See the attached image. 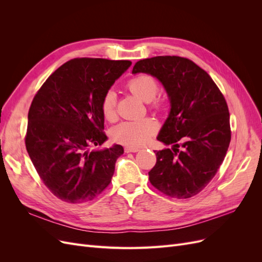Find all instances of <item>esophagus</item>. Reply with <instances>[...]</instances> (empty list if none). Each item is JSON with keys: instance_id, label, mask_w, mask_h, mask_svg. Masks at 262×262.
Returning <instances> with one entry per match:
<instances>
[{"instance_id": "34e87169", "label": "esophagus", "mask_w": 262, "mask_h": 262, "mask_svg": "<svg viewBox=\"0 0 262 262\" xmlns=\"http://www.w3.org/2000/svg\"><path fill=\"white\" fill-rule=\"evenodd\" d=\"M138 150H140L138 147H129V146L124 147V153H136Z\"/></svg>"}]
</instances>
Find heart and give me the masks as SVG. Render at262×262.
<instances>
[{
	"label": "heart",
	"mask_w": 262,
	"mask_h": 262,
	"mask_svg": "<svg viewBox=\"0 0 262 262\" xmlns=\"http://www.w3.org/2000/svg\"><path fill=\"white\" fill-rule=\"evenodd\" d=\"M128 90L141 98L147 101L149 108L161 110L164 101L157 98L160 85L156 78L147 73H141L131 77L126 82ZM100 112L107 121L113 122L117 119V95L113 90L107 91L100 100ZM158 125L152 118H144L136 121H124L117 124L110 131V137L116 143L129 147H139L146 144L157 132Z\"/></svg>",
	"instance_id": "1"
}]
</instances>
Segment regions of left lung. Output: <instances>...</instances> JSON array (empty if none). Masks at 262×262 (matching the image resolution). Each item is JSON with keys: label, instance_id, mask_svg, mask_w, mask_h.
I'll return each instance as SVG.
<instances>
[{"label": "left lung", "instance_id": "left-lung-1", "mask_svg": "<svg viewBox=\"0 0 262 262\" xmlns=\"http://www.w3.org/2000/svg\"><path fill=\"white\" fill-rule=\"evenodd\" d=\"M140 72L157 77L171 104L157 140L173 147L155 150L149 182L166 195L188 199L208 186L224 161L232 137L226 100L211 76L187 58L140 60L132 73Z\"/></svg>", "mask_w": 262, "mask_h": 262}]
</instances>
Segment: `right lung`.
<instances>
[{"mask_svg":"<svg viewBox=\"0 0 262 262\" xmlns=\"http://www.w3.org/2000/svg\"><path fill=\"white\" fill-rule=\"evenodd\" d=\"M129 60L72 59L47 78L31 101L25 144L45 186L68 203L97 198L112 182L121 145L107 140L100 100Z\"/></svg>","mask_w":262,"mask_h":262,"instance_id":"add662e5","label":"right lung"}]
</instances>
